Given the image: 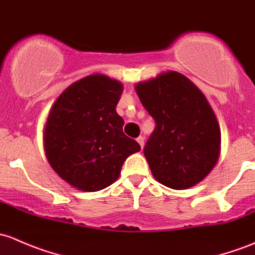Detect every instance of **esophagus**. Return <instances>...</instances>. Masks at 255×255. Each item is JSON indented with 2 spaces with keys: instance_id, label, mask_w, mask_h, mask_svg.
Masks as SVG:
<instances>
[{
  "instance_id": "34e87169",
  "label": "esophagus",
  "mask_w": 255,
  "mask_h": 255,
  "mask_svg": "<svg viewBox=\"0 0 255 255\" xmlns=\"http://www.w3.org/2000/svg\"><path fill=\"white\" fill-rule=\"evenodd\" d=\"M137 142H138V145L141 146V148H143V145H145V137H143V136H138Z\"/></svg>"
}]
</instances>
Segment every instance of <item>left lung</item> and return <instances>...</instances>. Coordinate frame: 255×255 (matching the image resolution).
<instances>
[{
    "label": "left lung",
    "instance_id": "obj_1",
    "mask_svg": "<svg viewBox=\"0 0 255 255\" xmlns=\"http://www.w3.org/2000/svg\"><path fill=\"white\" fill-rule=\"evenodd\" d=\"M136 92L156 123L143 148L153 177L177 190L198 184L216 164L221 145L205 96L174 71L140 82Z\"/></svg>",
    "mask_w": 255,
    "mask_h": 255
}]
</instances>
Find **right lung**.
<instances>
[{
  "instance_id": "obj_1",
  "label": "right lung",
  "mask_w": 255,
  "mask_h": 255,
  "mask_svg": "<svg viewBox=\"0 0 255 255\" xmlns=\"http://www.w3.org/2000/svg\"><path fill=\"white\" fill-rule=\"evenodd\" d=\"M123 85L92 75L65 89L45 127V151L52 169L75 188L98 191L118 179L123 163L140 145L123 131L117 104Z\"/></svg>"
}]
</instances>
